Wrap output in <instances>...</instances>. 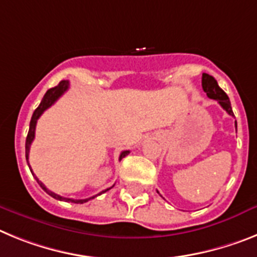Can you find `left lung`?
<instances>
[{
    "label": "left lung",
    "instance_id": "1",
    "mask_svg": "<svg viewBox=\"0 0 257 257\" xmlns=\"http://www.w3.org/2000/svg\"><path fill=\"white\" fill-rule=\"evenodd\" d=\"M202 88L203 90L207 93V97L211 98V99H215L220 103V106L226 111L230 116H234L233 110H231V104L229 101V97L226 95L224 90H222L220 86H218L217 81L215 80V77L208 73H203L202 75ZM235 128H236V121H235ZM159 193V191H158Z\"/></svg>",
    "mask_w": 257,
    "mask_h": 257
}]
</instances>
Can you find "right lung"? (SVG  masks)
<instances>
[{
	"label": "right lung",
	"mask_w": 257,
	"mask_h": 257,
	"mask_svg": "<svg viewBox=\"0 0 257 257\" xmlns=\"http://www.w3.org/2000/svg\"><path fill=\"white\" fill-rule=\"evenodd\" d=\"M68 86H70V82L67 81V80H63V81L59 82L57 86L49 89V90L45 93V95H44V98H42V101H41V103H40V106L37 107V108L35 110V112H33L32 119H31V122H30V131H28V135H27V140H26V159H27V163H28V156H30L31 144H32L33 138H35V131H36V124H37V120H39L40 116L44 113V111L48 110L51 104H54L55 102H57L58 98L64 94V91H67ZM128 154H129L128 150L122 151V153L120 154V156H119V160H121L122 158L128 155ZM28 167H30V163H28ZM30 169H31V167H30ZM31 172H32V169H31ZM32 175H33V173H32ZM33 176H35V175H33ZM35 178L37 180V182H39L40 186L42 187V190L46 191V193H48L50 196H53L54 199L64 200V202L80 203V204H81V203H85V202H88V200L95 198V196H91V198H88V199H71V198H63V196L58 195V194L53 193V191H50L49 189H46L45 185L42 184L41 181H39V178L36 177V176H35ZM110 189H111V187H110ZM110 189H106V190H103L102 193H106V191L110 190ZM102 193H99L98 195H101Z\"/></svg>",
	"instance_id": "obj_1"
}]
</instances>
